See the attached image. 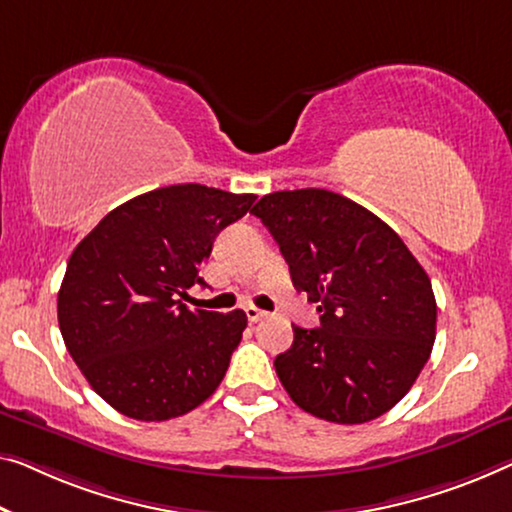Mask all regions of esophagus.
Instances as JSON below:
<instances>
[{
  "instance_id": "34e87169",
  "label": "esophagus",
  "mask_w": 512,
  "mask_h": 512,
  "mask_svg": "<svg viewBox=\"0 0 512 512\" xmlns=\"http://www.w3.org/2000/svg\"><path fill=\"white\" fill-rule=\"evenodd\" d=\"M246 317H248L250 324H257V322H262V319L269 317V312L259 310V308H255V305H248V308H246Z\"/></svg>"
}]
</instances>
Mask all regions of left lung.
I'll return each mask as SVG.
<instances>
[{
  "label": "left lung",
  "instance_id": "left-lung-1",
  "mask_svg": "<svg viewBox=\"0 0 512 512\" xmlns=\"http://www.w3.org/2000/svg\"><path fill=\"white\" fill-rule=\"evenodd\" d=\"M250 213L322 312L319 329L292 324V347L273 361L289 398L340 425L386 414L434 345L437 301L423 266L384 220L331 190H278Z\"/></svg>",
  "mask_w": 512,
  "mask_h": 512
}]
</instances>
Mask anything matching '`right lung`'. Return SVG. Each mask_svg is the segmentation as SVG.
I'll return each mask as SVG.
<instances>
[{
  "label": "right lung",
  "mask_w": 512,
  "mask_h": 512,
  "mask_svg": "<svg viewBox=\"0 0 512 512\" xmlns=\"http://www.w3.org/2000/svg\"><path fill=\"white\" fill-rule=\"evenodd\" d=\"M257 195L202 183L156 188L112 209L68 259L59 331L89 386L135 421H170L220 386L239 347L243 310H188L186 289L227 225Z\"/></svg>",
  "instance_id": "1"
}]
</instances>
